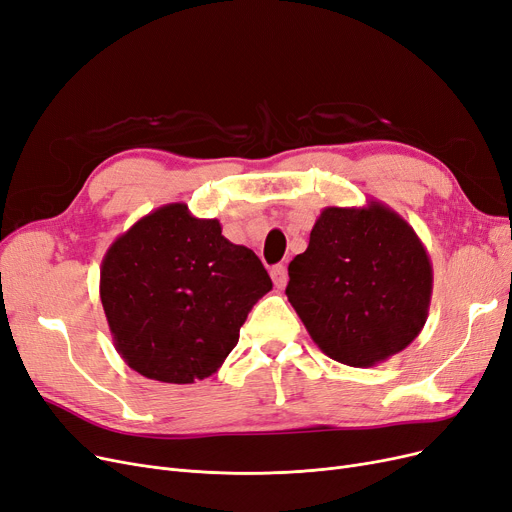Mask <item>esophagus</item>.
Returning a JSON list of instances; mask_svg holds the SVG:
<instances>
[{
    "label": "esophagus",
    "instance_id": "1",
    "mask_svg": "<svg viewBox=\"0 0 512 512\" xmlns=\"http://www.w3.org/2000/svg\"><path fill=\"white\" fill-rule=\"evenodd\" d=\"M270 274H272V280H274L276 288H284V286H286V282H288V274H286V268H284L282 263L274 265V268L270 270Z\"/></svg>",
    "mask_w": 512,
    "mask_h": 512
}]
</instances>
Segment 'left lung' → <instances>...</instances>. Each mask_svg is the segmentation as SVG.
Segmentation results:
<instances>
[{"label":"left lung","instance_id":"1","mask_svg":"<svg viewBox=\"0 0 512 512\" xmlns=\"http://www.w3.org/2000/svg\"><path fill=\"white\" fill-rule=\"evenodd\" d=\"M288 278L286 297L309 337L353 368L406 349L429 316V253L408 221L379 201L322 209Z\"/></svg>","mask_w":512,"mask_h":512}]
</instances>
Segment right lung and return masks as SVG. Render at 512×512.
<instances>
[{
  "label": "right lung",
  "instance_id": "1",
  "mask_svg": "<svg viewBox=\"0 0 512 512\" xmlns=\"http://www.w3.org/2000/svg\"><path fill=\"white\" fill-rule=\"evenodd\" d=\"M272 291L259 257L171 203L110 244L100 299L117 353L146 379L190 385L219 370L251 307Z\"/></svg>",
  "mask_w": 512,
  "mask_h": 512
}]
</instances>
